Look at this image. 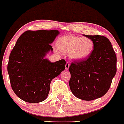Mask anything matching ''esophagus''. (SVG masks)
I'll list each match as a JSON object with an SVG mask.
<instances>
[{
	"label": "esophagus",
	"instance_id": "obj_1",
	"mask_svg": "<svg viewBox=\"0 0 124 124\" xmlns=\"http://www.w3.org/2000/svg\"><path fill=\"white\" fill-rule=\"evenodd\" d=\"M69 65H70V63H69L68 62H67L66 63H65V69L68 70L69 68Z\"/></svg>",
	"mask_w": 124,
	"mask_h": 124
}]
</instances>
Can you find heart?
Here are the masks:
<instances>
[{
	"label": "heart",
	"instance_id": "heart-1",
	"mask_svg": "<svg viewBox=\"0 0 124 124\" xmlns=\"http://www.w3.org/2000/svg\"><path fill=\"white\" fill-rule=\"evenodd\" d=\"M57 46L62 52L70 54L72 59L82 60L92 54L94 42L89 37L67 35L58 40Z\"/></svg>",
	"mask_w": 124,
	"mask_h": 124
}]
</instances>
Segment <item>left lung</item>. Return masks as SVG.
<instances>
[{
  "label": "left lung",
  "instance_id": "left-lung-1",
  "mask_svg": "<svg viewBox=\"0 0 124 124\" xmlns=\"http://www.w3.org/2000/svg\"><path fill=\"white\" fill-rule=\"evenodd\" d=\"M84 36L94 42L92 54L82 60H74L69 67V86L76 97L92 101L109 89L117 72V57L109 40L99 35Z\"/></svg>",
  "mask_w": 124,
  "mask_h": 124
}]
</instances>
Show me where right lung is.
<instances>
[{
    "instance_id": "add662e5",
    "label": "right lung",
    "mask_w": 124,
    "mask_h": 124,
    "mask_svg": "<svg viewBox=\"0 0 124 124\" xmlns=\"http://www.w3.org/2000/svg\"><path fill=\"white\" fill-rule=\"evenodd\" d=\"M59 34L57 30L27 31L11 51L7 65L10 84L17 96L25 102L44 101L51 80L65 69L64 59L52 63L44 59L48 52L53 50L50 44Z\"/></svg>"
}]
</instances>
